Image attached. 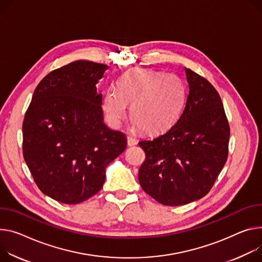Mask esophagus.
<instances>
[{
    "label": "esophagus",
    "instance_id": "esophagus-1",
    "mask_svg": "<svg viewBox=\"0 0 262 262\" xmlns=\"http://www.w3.org/2000/svg\"><path fill=\"white\" fill-rule=\"evenodd\" d=\"M137 144V141H136V139L135 138H133V137H130V136H128L127 137V146H135Z\"/></svg>",
    "mask_w": 262,
    "mask_h": 262
}]
</instances>
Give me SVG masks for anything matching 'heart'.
Here are the masks:
<instances>
[{
	"mask_svg": "<svg viewBox=\"0 0 262 262\" xmlns=\"http://www.w3.org/2000/svg\"><path fill=\"white\" fill-rule=\"evenodd\" d=\"M186 88L176 74L154 69H133L108 89L102 99L106 121L119 127L127 116L136 127L150 135L169 129L180 118L186 103Z\"/></svg>",
	"mask_w": 262,
	"mask_h": 262,
	"instance_id": "b5f03b06",
	"label": "heart"
}]
</instances>
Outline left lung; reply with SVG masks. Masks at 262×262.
<instances>
[{
  "mask_svg": "<svg viewBox=\"0 0 262 262\" xmlns=\"http://www.w3.org/2000/svg\"><path fill=\"white\" fill-rule=\"evenodd\" d=\"M189 93L167 132L139 142L145 161L139 170L144 191L166 206L205 196L228 159L230 126L220 94L206 78L185 68Z\"/></svg>",
  "mask_w": 262,
  "mask_h": 262,
  "instance_id": "left-lung-1",
  "label": "left lung"
}]
</instances>
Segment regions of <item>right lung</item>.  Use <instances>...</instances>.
<instances>
[{
    "instance_id": "add662e5",
    "label": "right lung",
    "mask_w": 262,
    "mask_h": 262,
    "mask_svg": "<svg viewBox=\"0 0 262 262\" xmlns=\"http://www.w3.org/2000/svg\"><path fill=\"white\" fill-rule=\"evenodd\" d=\"M106 64L76 60L45 76L23 122V155L40 191L74 205L100 191L126 137L103 122L96 84Z\"/></svg>"
}]
</instances>
